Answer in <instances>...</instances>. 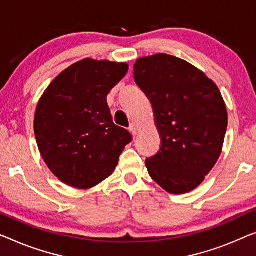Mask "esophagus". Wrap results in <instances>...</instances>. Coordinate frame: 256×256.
<instances>
[{
	"instance_id": "obj_1",
	"label": "esophagus",
	"mask_w": 256,
	"mask_h": 256,
	"mask_svg": "<svg viewBox=\"0 0 256 256\" xmlns=\"http://www.w3.org/2000/svg\"><path fill=\"white\" fill-rule=\"evenodd\" d=\"M128 131L131 132V134L136 138V136L138 134L139 128H138V126H136V124H131V125H130V128H128Z\"/></svg>"
}]
</instances>
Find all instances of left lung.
Masks as SVG:
<instances>
[{"label": "left lung", "mask_w": 256, "mask_h": 256, "mask_svg": "<svg viewBox=\"0 0 256 256\" xmlns=\"http://www.w3.org/2000/svg\"><path fill=\"white\" fill-rule=\"evenodd\" d=\"M134 80L150 98L161 147L146 160L148 174L171 194L196 188L216 164L228 112L216 84L178 57H140Z\"/></svg>", "instance_id": "left-lung-1"}]
</instances>
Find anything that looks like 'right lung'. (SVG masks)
I'll return each instance as SVG.
<instances>
[{"instance_id":"1","label":"right lung","mask_w":256,"mask_h":256,"mask_svg":"<svg viewBox=\"0 0 256 256\" xmlns=\"http://www.w3.org/2000/svg\"><path fill=\"white\" fill-rule=\"evenodd\" d=\"M126 63L85 58L60 72L36 106L34 133L55 176L74 188H92L116 169L132 136L114 124L106 95L125 77Z\"/></svg>"}]
</instances>
